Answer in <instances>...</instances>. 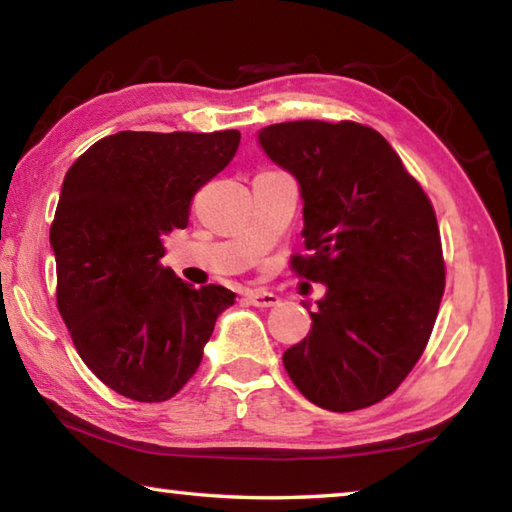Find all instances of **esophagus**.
Returning a JSON list of instances; mask_svg holds the SVG:
<instances>
[{
  "label": "esophagus",
  "instance_id": "1",
  "mask_svg": "<svg viewBox=\"0 0 512 512\" xmlns=\"http://www.w3.org/2000/svg\"><path fill=\"white\" fill-rule=\"evenodd\" d=\"M245 297L249 304L256 308H272L279 304V295H274V292H267V290H249Z\"/></svg>",
  "mask_w": 512,
  "mask_h": 512
}]
</instances>
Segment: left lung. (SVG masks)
Returning <instances> with one entry per match:
<instances>
[{
  "mask_svg": "<svg viewBox=\"0 0 512 512\" xmlns=\"http://www.w3.org/2000/svg\"><path fill=\"white\" fill-rule=\"evenodd\" d=\"M258 145L299 183L311 254L292 267L326 286L311 331L283 354L286 372L324 410L372 406L413 370L438 317L445 263L431 201L363 124H270Z\"/></svg>",
  "mask_w": 512,
  "mask_h": 512,
  "instance_id": "1",
  "label": "left lung"
}]
</instances>
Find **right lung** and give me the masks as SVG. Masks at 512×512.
<instances>
[{"label": "right lung", "instance_id": "obj_1", "mask_svg": "<svg viewBox=\"0 0 512 512\" xmlns=\"http://www.w3.org/2000/svg\"><path fill=\"white\" fill-rule=\"evenodd\" d=\"M240 133L120 131L67 170L49 242L56 301L79 356L133 401H165L190 381L236 292L192 288L163 236L186 229L190 199L236 154Z\"/></svg>", "mask_w": 512, "mask_h": 512}]
</instances>
